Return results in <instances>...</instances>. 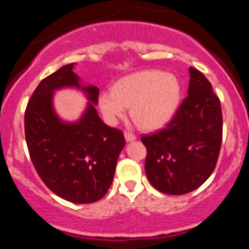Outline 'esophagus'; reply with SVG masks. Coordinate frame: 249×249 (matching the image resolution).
<instances>
[{
  "label": "esophagus",
  "mask_w": 249,
  "mask_h": 249,
  "mask_svg": "<svg viewBox=\"0 0 249 249\" xmlns=\"http://www.w3.org/2000/svg\"><path fill=\"white\" fill-rule=\"evenodd\" d=\"M124 137H125V139H126V142H132V141H134V139L137 138L136 134H133V133H131V132H126V131H125Z\"/></svg>",
  "instance_id": "1"
}]
</instances>
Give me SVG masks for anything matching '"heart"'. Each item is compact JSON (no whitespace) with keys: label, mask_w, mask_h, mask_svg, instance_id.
<instances>
[{"label":"heart","mask_w":249,"mask_h":249,"mask_svg":"<svg viewBox=\"0 0 249 249\" xmlns=\"http://www.w3.org/2000/svg\"><path fill=\"white\" fill-rule=\"evenodd\" d=\"M180 101V84L176 76L158 70L131 73L116 82L112 92L99 96V107L111 124L124 117L130 108L131 118L142 130H157L171 121Z\"/></svg>","instance_id":"1"}]
</instances>
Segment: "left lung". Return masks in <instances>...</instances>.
Returning <instances> with one entry per match:
<instances>
[{
	"mask_svg": "<svg viewBox=\"0 0 249 249\" xmlns=\"http://www.w3.org/2000/svg\"><path fill=\"white\" fill-rule=\"evenodd\" d=\"M188 96L166 127L142 142L145 172L159 192L181 196L201 186L215 168L222 141V112L212 84L190 68Z\"/></svg>",
	"mask_w": 249,
	"mask_h": 249,
	"instance_id": "obj_1",
	"label": "left lung"
}]
</instances>
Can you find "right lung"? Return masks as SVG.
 <instances>
[{
	"label": "right lung",
	"instance_id": "right-lung-1",
	"mask_svg": "<svg viewBox=\"0 0 249 249\" xmlns=\"http://www.w3.org/2000/svg\"><path fill=\"white\" fill-rule=\"evenodd\" d=\"M72 69L73 63L64 65L35 89L24 113L25 141L36 172L50 191L75 204H91L112 184L125 138L99 118L92 104L98 103L99 89L82 87ZM65 86L82 88L93 102L76 123L61 121L53 110V91Z\"/></svg>",
	"mask_w": 249,
	"mask_h": 249
}]
</instances>
